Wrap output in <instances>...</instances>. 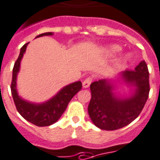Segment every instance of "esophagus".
<instances>
[{"mask_svg": "<svg viewBox=\"0 0 160 160\" xmlns=\"http://www.w3.org/2000/svg\"><path fill=\"white\" fill-rule=\"evenodd\" d=\"M92 82V78H87L85 79L84 81L82 82V88H87L89 87V85L91 84Z\"/></svg>", "mask_w": 160, "mask_h": 160, "instance_id": "esophagus-1", "label": "esophagus"}]
</instances>
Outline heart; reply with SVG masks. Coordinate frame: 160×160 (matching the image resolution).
<instances>
[{
  "label": "heart",
  "instance_id": "b5f03b06",
  "mask_svg": "<svg viewBox=\"0 0 160 160\" xmlns=\"http://www.w3.org/2000/svg\"><path fill=\"white\" fill-rule=\"evenodd\" d=\"M120 50H121V48H120L118 45H116V44H114V45H110V46H107V48H105V51H106L107 53H109V54H115V53H118ZM129 59V54H125L124 57L123 58V61H127Z\"/></svg>",
  "mask_w": 160,
  "mask_h": 160
}]
</instances>
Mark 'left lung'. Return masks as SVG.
<instances>
[{"label": "left lung", "instance_id": "8db88e82", "mask_svg": "<svg viewBox=\"0 0 160 160\" xmlns=\"http://www.w3.org/2000/svg\"><path fill=\"white\" fill-rule=\"evenodd\" d=\"M126 87L124 93L117 91ZM91 100L88 112L94 125L104 130H115L136 119L146 104L149 94V73L143 60L134 71H123L112 78L90 84Z\"/></svg>", "mask_w": 160, "mask_h": 160}]
</instances>
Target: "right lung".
<instances>
[{
	"instance_id": "obj_1",
	"label": "right lung",
	"mask_w": 160,
	"mask_h": 160,
	"mask_svg": "<svg viewBox=\"0 0 160 160\" xmlns=\"http://www.w3.org/2000/svg\"><path fill=\"white\" fill-rule=\"evenodd\" d=\"M53 32H46L38 35L36 38L46 36H53ZM29 43L21 48L20 53L12 70V80L11 84L12 95L18 112L24 119L39 127L49 126L56 123L66 111L68 103L82 88L80 81L74 82L64 86L57 94L43 102H32L24 100L18 94L17 88V78L20 71L21 60L24 57Z\"/></svg>"
}]
</instances>
